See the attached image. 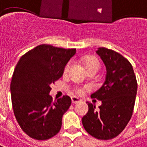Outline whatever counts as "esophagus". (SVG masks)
I'll use <instances>...</instances> for the list:
<instances>
[{"label": "esophagus", "instance_id": "esophagus-1", "mask_svg": "<svg viewBox=\"0 0 147 147\" xmlns=\"http://www.w3.org/2000/svg\"><path fill=\"white\" fill-rule=\"evenodd\" d=\"M71 100H72V102L73 103L79 102L82 101V99L79 98H78V97H75V96H73V97H71Z\"/></svg>", "mask_w": 147, "mask_h": 147}]
</instances>
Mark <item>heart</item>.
Returning a JSON list of instances; mask_svg holds the SVG:
<instances>
[{
	"mask_svg": "<svg viewBox=\"0 0 147 147\" xmlns=\"http://www.w3.org/2000/svg\"><path fill=\"white\" fill-rule=\"evenodd\" d=\"M84 64H85V66L87 69V70L89 69H99L100 68V63H99L98 60L93 56H89L85 57L83 59ZM72 65H73V61H69L66 65L65 66V69H64V73L65 74H67L69 72L70 69H71ZM76 93L78 94H81L83 93V89L82 88H78L76 89Z\"/></svg>",
	"mask_w": 147,
	"mask_h": 147,
	"instance_id": "b5f03b06",
	"label": "heart"
}]
</instances>
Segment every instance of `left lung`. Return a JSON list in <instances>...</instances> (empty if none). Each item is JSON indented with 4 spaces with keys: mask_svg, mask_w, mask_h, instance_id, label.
<instances>
[{
    "mask_svg": "<svg viewBox=\"0 0 147 147\" xmlns=\"http://www.w3.org/2000/svg\"><path fill=\"white\" fill-rule=\"evenodd\" d=\"M96 53L106 68V80L91 98L102 101L98 110L87 102L89 110L82 122L91 136L102 140L117 137L133 114L137 94V80L132 65L120 53L101 47Z\"/></svg>",
    "mask_w": 147,
    "mask_h": 147,
    "instance_id": "obj_1",
    "label": "left lung"
}]
</instances>
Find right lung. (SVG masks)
I'll return each instance as SVG.
<instances>
[{"instance_id":"add662e5","label":"right lung","mask_w":147,"mask_h":147,"mask_svg":"<svg viewBox=\"0 0 147 147\" xmlns=\"http://www.w3.org/2000/svg\"><path fill=\"white\" fill-rule=\"evenodd\" d=\"M76 49L40 45L18 61L10 84L14 115L22 130L36 140H47L60 131L62 116L71 105L65 95L53 101L50 85L63 75Z\"/></svg>"}]
</instances>
